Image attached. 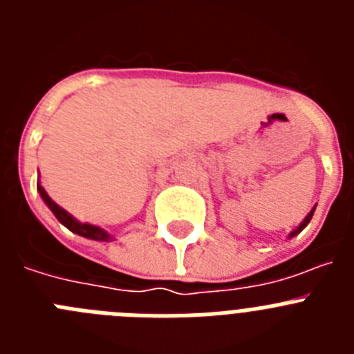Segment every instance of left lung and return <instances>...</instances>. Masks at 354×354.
<instances>
[{"label": "left lung", "mask_w": 354, "mask_h": 354, "mask_svg": "<svg viewBox=\"0 0 354 354\" xmlns=\"http://www.w3.org/2000/svg\"><path fill=\"white\" fill-rule=\"evenodd\" d=\"M314 211H315V207H312V211H310V212H308V214H306V218H305V220H303V221H301V223H299V227H298V228H296V230H292V232H290V234H289V239H290V237H294V236H298V234H299V232H301L303 228H305V227H306V225L310 223V220H312V216H314Z\"/></svg>", "instance_id": "obj_1"}]
</instances>
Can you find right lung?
<instances>
[{
	"mask_svg": "<svg viewBox=\"0 0 354 354\" xmlns=\"http://www.w3.org/2000/svg\"><path fill=\"white\" fill-rule=\"evenodd\" d=\"M37 189H39L40 196H42V200L46 202V205H48L49 209L53 211V214L56 216V220L60 221L62 225H65V227L71 230V232L77 234V236H83L86 237V239H93V241H111L113 237L109 236L108 232H106L104 228L101 227H95V225H90V223H81V221H77L74 216L68 214L67 211H65L64 207H60V205L56 204V202H53L51 196L46 193V189H44L42 186H40V183L37 184Z\"/></svg>",
	"mask_w": 354,
	"mask_h": 354,
	"instance_id": "add662e5",
	"label": "right lung"
}]
</instances>
